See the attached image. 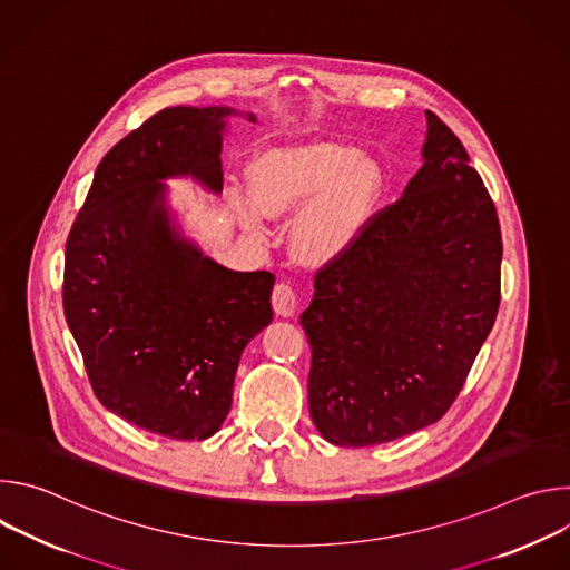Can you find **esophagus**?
<instances>
[{
	"instance_id": "obj_1",
	"label": "esophagus",
	"mask_w": 570,
	"mask_h": 570,
	"mask_svg": "<svg viewBox=\"0 0 570 570\" xmlns=\"http://www.w3.org/2000/svg\"><path fill=\"white\" fill-rule=\"evenodd\" d=\"M273 308L282 317H291L297 308V295L288 284H277L273 291Z\"/></svg>"
}]
</instances>
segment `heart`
<instances>
[{"mask_svg":"<svg viewBox=\"0 0 570 570\" xmlns=\"http://www.w3.org/2000/svg\"><path fill=\"white\" fill-rule=\"evenodd\" d=\"M379 167L352 148L306 146L273 150L255 165V191L229 189V205L248 229L268 216L295 218L293 240L311 264L345 255L367 227L381 198Z\"/></svg>","mask_w":570,"mask_h":570,"instance_id":"heart-1","label":"heart"}]
</instances>
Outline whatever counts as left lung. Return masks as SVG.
<instances>
[{
	"mask_svg": "<svg viewBox=\"0 0 570 570\" xmlns=\"http://www.w3.org/2000/svg\"><path fill=\"white\" fill-rule=\"evenodd\" d=\"M424 165L354 246L315 273L299 324L308 411L338 446L435 424L455 401L501 302L494 200L451 128L426 110Z\"/></svg>",
	"mask_w": 570,
	"mask_h": 570,
	"instance_id": "left-lung-1",
	"label": "left lung"
}]
</instances>
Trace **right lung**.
Masks as SVG:
<instances>
[{
	"label": "right lung",
	"instance_id": "1",
	"mask_svg": "<svg viewBox=\"0 0 570 570\" xmlns=\"http://www.w3.org/2000/svg\"><path fill=\"white\" fill-rule=\"evenodd\" d=\"M234 115L243 112L178 106L153 115L101 159L67 236L65 320L97 399L171 440L220 429L240 354L273 320L275 275L205 257L161 183L191 178L220 194L223 132Z\"/></svg>",
	"mask_w": 570,
	"mask_h": 570
}]
</instances>
